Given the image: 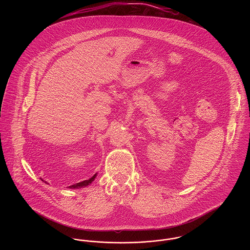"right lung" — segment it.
<instances>
[{
	"mask_svg": "<svg viewBox=\"0 0 250 250\" xmlns=\"http://www.w3.org/2000/svg\"><path fill=\"white\" fill-rule=\"evenodd\" d=\"M95 176H96V174H95L92 178H90L89 180H85V181L80 182V183H78V184L72 185V186L68 187V188H72V189H75V188H85V187L89 186V185H90V184L95 180Z\"/></svg>",
	"mask_w": 250,
	"mask_h": 250,
	"instance_id": "right-lung-1",
	"label": "right lung"
}]
</instances>
